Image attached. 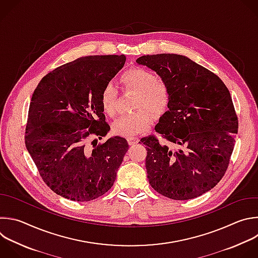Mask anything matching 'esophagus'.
Instances as JSON below:
<instances>
[{"instance_id":"esophagus-1","label":"esophagus","mask_w":258,"mask_h":258,"mask_svg":"<svg viewBox=\"0 0 258 258\" xmlns=\"http://www.w3.org/2000/svg\"><path fill=\"white\" fill-rule=\"evenodd\" d=\"M127 143L128 145L133 146V145H136L139 143V138L138 137H132V138H127Z\"/></svg>"}]
</instances>
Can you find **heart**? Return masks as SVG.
I'll use <instances>...</instances> for the list:
<instances>
[{
    "label": "heart",
    "instance_id": "b5f03b06",
    "mask_svg": "<svg viewBox=\"0 0 258 258\" xmlns=\"http://www.w3.org/2000/svg\"><path fill=\"white\" fill-rule=\"evenodd\" d=\"M124 90L137 93L134 113L123 114L116 118L112 124V132L121 137H134L148 130L154 122V116L150 109L156 114L164 113L170 103V88L161 79H156L153 72L143 67H132L125 70L119 77ZM118 91L115 86L106 83L100 93V102L104 112L113 116L116 113Z\"/></svg>",
    "mask_w": 258,
    "mask_h": 258
}]
</instances>
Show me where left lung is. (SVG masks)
Instances as JSON below:
<instances>
[{
  "instance_id": "obj_1",
  "label": "left lung",
  "mask_w": 258,
  "mask_h": 258,
  "mask_svg": "<svg viewBox=\"0 0 258 258\" xmlns=\"http://www.w3.org/2000/svg\"><path fill=\"white\" fill-rule=\"evenodd\" d=\"M140 64L155 71L170 88L169 110L155 126L147 146L146 169L151 186L177 201L198 198L225 175L238 133V117L224 82L190 58L161 53L143 55Z\"/></svg>"
}]
</instances>
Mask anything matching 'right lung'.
<instances>
[{
  "label": "right lung",
  "mask_w": 258,
  "mask_h": 258,
  "mask_svg": "<svg viewBox=\"0 0 258 258\" xmlns=\"http://www.w3.org/2000/svg\"><path fill=\"white\" fill-rule=\"evenodd\" d=\"M124 62V54L83 56L46 74L34 90L25 145L42 180L56 195L89 202L112 187L128 149L126 140L113 137L93 149L86 140H100L110 130L100 93Z\"/></svg>",
  "instance_id": "right-lung-1"
}]
</instances>
